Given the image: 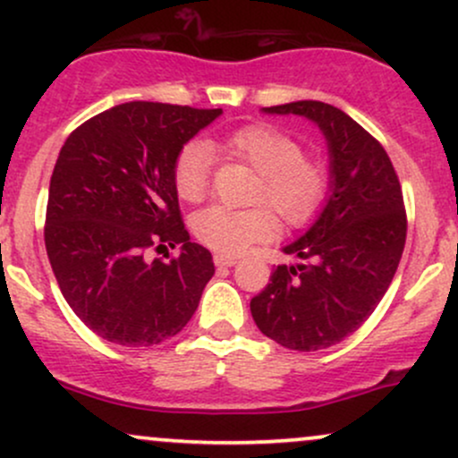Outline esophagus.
Segmentation results:
<instances>
[{"instance_id":"1","label":"esophagus","mask_w":458,"mask_h":458,"mask_svg":"<svg viewBox=\"0 0 458 458\" xmlns=\"http://www.w3.org/2000/svg\"><path fill=\"white\" fill-rule=\"evenodd\" d=\"M213 260L217 267H234L236 265V256H228V254H215Z\"/></svg>"}]
</instances>
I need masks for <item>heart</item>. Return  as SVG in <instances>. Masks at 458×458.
<instances>
[{
    "instance_id": "b5f03b06",
    "label": "heart",
    "mask_w": 458,
    "mask_h": 458,
    "mask_svg": "<svg viewBox=\"0 0 458 458\" xmlns=\"http://www.w3.org/2000/svg\"><path fill=\"white\" fill-rule=\"evenodd\" d=\"M208 148L250 163L259 172L254 202H267L293 228L308 224L320 211L329 191V172L301 144L271 124H247L215 140ZM199 141H189L172 163V182L178 198L199 202L208 191L211 152ZM193 234L199 243L222 254H241L247 247L269 241L277 233V217L269 207L234 211L208 207L193 215Z\"/></svg>"
}]
</instances>
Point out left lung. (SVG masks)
<instances>
[{
	"label": "left lung",
	"instance_id": "left-lung-1",
	"mask_svg": "<svg viewBox=\"0 0 458 458\" xmlns=\"http://www.w3.org/2000/svg\"><path fill=\"white\" fill-rule=\"evenodd\" d=\"M295 114L323 131L329 150V196L317 222L284 254L251 317L267 338L293 351L343 343L375 312L390 288L407 239L403 191L383 146L351 115L320 101L265 107Z\"/></svg>",
	"mask_w": 458,
	"mask_h": 458
}]
</instances>
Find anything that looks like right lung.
Instances as JSON below:
<instances>
[{
    "instance_id": "obj_1",
    "label": "right lung",
    "mask_w": 458,
    "mask_h": 458,
    "mask_svg": "<svg viewBox=\"0 0 458 458\" xmlns=\"http://www.w3.org/2000/svg\"><path fill=\"white\" fill-rule=\"evenodd\" d=\"M222 109L133 101L68 135L49 185L45 247L60 291L94 334L123 346L172 338L215 273L191 243L172 182L176 152ZM182 245L176 259L150 249Z\"/></svg>"
}]
</instances>
